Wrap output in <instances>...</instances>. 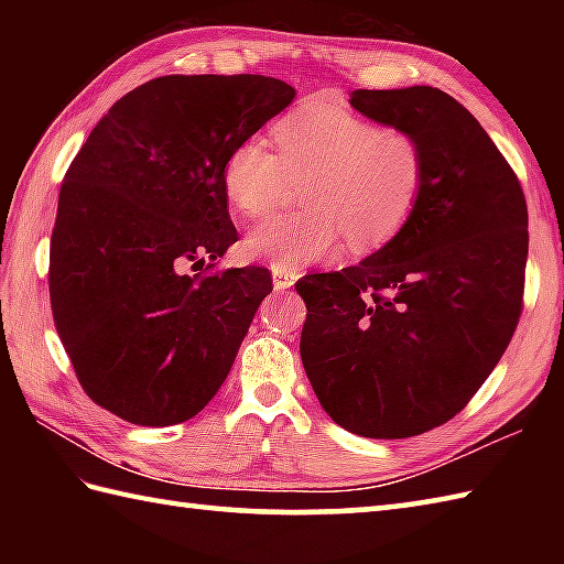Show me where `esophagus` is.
I'll list each match as a JSON object with an SVG mask.
<instances>
[{"label": "esophagus", "instance_id": "obj_1", "mask_svg": "<svg viewBox=\"0 0 564 564\" xmlns=\"http://www.w3.org/2000/svg\"><path fill=\"white\" fill-rule=\"evenodd\" d=\"M297 281V271L293 269H283V267H273V289L275 291H285Z\"/></svg>", "mask_w": 564, "mask_h": 564}]
</instances>
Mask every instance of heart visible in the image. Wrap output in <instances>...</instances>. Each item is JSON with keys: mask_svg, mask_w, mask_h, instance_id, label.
Segmentation results:
<instances>
[{"mask_svg": "<svg viewBox=\"0 0 564 564\" xmlns=\"http://www.w3.org/2000/svg\"><path fill=\"white\" fill-rule=\"evenodd\" d=\"M267 140L245 138L223 162V191L245 218H261L303 182L305 210L273 218L245 239L249 257L271 267H303L392 242L422 206L429 158L412 130L378 126L344 106L313 99L273 126Z\"/></svg>", "mask_w": 564, "mask_h": 564, "instance_id": "obj_1", "label": "heart"}]
</instances>
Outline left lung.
I'll return each instance as SVG.
<instances>
[{"instance_id":"1","label":"left lung","mask_w":564,"mask_h":564,"mask_svg":"<svg viewBox=\"0 0 564 564\" xmlns=\"http://www.w3.org/2000/svg\"><path fill=\"white\" fill-rule=\"evenodd\" d=\"M351 106L422 140L426 194L358 267L295 283L307 307L301 356L339 426L410 438L458 414L507 351L523 310L529 208L505 154L446 91L356 89Z\"/></svg>"}]
</instances>
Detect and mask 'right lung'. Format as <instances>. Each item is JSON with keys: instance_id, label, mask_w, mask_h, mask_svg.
Returning a JSON list of instances; mask_svg holds the SVG:
<instances>
[{"instance_id": "obj_1", "label": "right lung", "mask_w": 564, "mask_h": 564, "mask_svg": "<svg viewBox=\"0 0 564 564\" xmlns=\"http://www.w3.org/2000/svg\"><path fill=\"white\" fill-rule=\"evenodd\" d=\"M293 97L263 75L158 77L118 99L72 160L47 285L79 386L104 410L170 426L220 390L273 289L263 267L215 269L237 242L223 162Z\"/></svg>"}]
</instances>
